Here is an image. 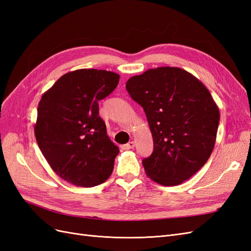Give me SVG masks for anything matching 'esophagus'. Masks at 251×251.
Returning <instances> with one entry per match:
<instances>
[{
  "mask_svg": "<svg viewBox=\"0 0 251 251\" xmlns=\"http://www.w3.org/2000/svg\"><path fill=\"white\" fill-rule=\"evenodd\" d=\"M134 147H135V142L134 141H130V142H127L126 144H125V146H123V149L124 150H131Z\"/></svg>",
  "mask_w": 251,
  "mask_h": 251,
  "instance_id": "1",
  "label": "esophagus"
}]
</instances>
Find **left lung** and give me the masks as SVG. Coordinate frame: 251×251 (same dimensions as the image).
<instances>
[{"instance_id": "1", "label": "left lung", "mask_w": 251, "mask_h": 251, "mask_svg": "<svg viewBox=\"0 0 251 251\" xmlns=\"http://www.w3.org/2000/svg\"><path fill=\"white\" fill-rule=\"evenodd\" d=\"M126 89L147 115L154 150L142 165L157 183L173 186L206 163L215 147L220 114L203 83L176 67L136 75Z\"/></svg>"}]
</instances>
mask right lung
<instances>
[{
	"mask_svg": "<svg viewBox=\"0 0 251 251\" xmlns=\"http://www.w3.org/2000/svg\"><path fill=\"white\" fill-rule=\"evenodd\" d=\"M119 75L80 69L58 78L37 107L35 138L44 157L58 176L91 187L107 180L119 149L107 134L98 101L110 95Z\"/></svg>",
	"mask_w": 251,
	"mask_h": 251,
	"instance_id": "right-lung-1",
	"label": "right lung"
}]
</instances>
